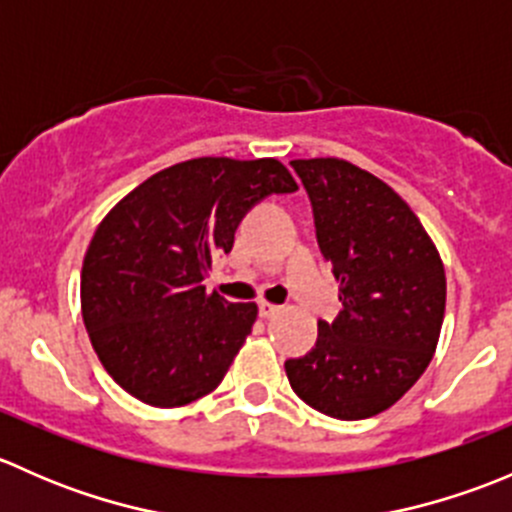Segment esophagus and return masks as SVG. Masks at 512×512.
Returning a JSON list of instances; mask_svg holds the SVG:
<instances>
[{"instance_id":"obj_1","label":"esophagus","mask_w":512,"mask_h":512,"mask_svg":"<svg viewBox=\"0 0 512 512\" xmlns=\"http://www.w3.org/2000/svg\"><path fill=\"white\" fill-rule=\"evenodd\" d=\"M280 312H282V307H280V304L265 302V299H262V302H260V317L270 319V317H275V314H280Z\"/></svg>"}]
</instances>
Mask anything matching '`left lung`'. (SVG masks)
<instances>
[{"mask_svg":"<svg viewBox=\"0 0 512 512\" xmlns=\"http://www.w3.org/2000/svg\"><path fill=\"white\" fill-rule=\"evenodd\" d=\"M307 188L322 255L342 285V312L319 322L302 359H287L294 394L359 421L394 406L431 364L446 312L436 245L394 188L339 158L292 160Z\"/></svg>","mask_w":512,"mask_h":512,"instance_id":"obj_1","label":"left lung"}]
</instances>
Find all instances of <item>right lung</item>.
I'll use <instances>...</instances> for the list:
<instances>
[{"mask_svg":"<svg viewBox=\"0 0 512 512\" xmlns=\"http://www.w3.org/2000/svg\"><path fill=\"white\" fill-rule=\"evenodd\" d=\"M275 158H193L143 180L96 227L81 314L111 379L143 404L185 406L218 389L257 319L255 302L205 292L247 210L294 193Z\"/></svg>","mask_w":512,"mask_h":512,"instance_id":"right-lung-1","label":"right lung"}]
</instances>
